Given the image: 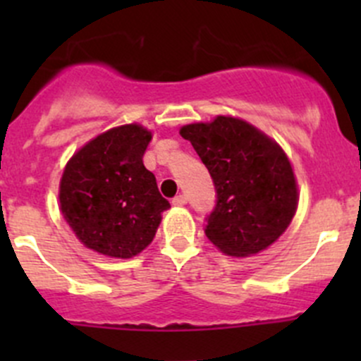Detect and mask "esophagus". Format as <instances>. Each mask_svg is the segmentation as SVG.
<instances>
[{
	"instance_id": "esophagus-1",
	"label": "esophagus",
	"mask_w": 361,
	"mask_h": 361,
	"mask_svg": "<svg viewBox=\"0 0 361 361\" xmlns=\"http://www.w3.org/2000/svg\"><path fill=\"white\" fill-rule=\"evenodd\" d=\"M187 195H183V194H180V195H176V197L173 199V204L174 206H185V204H187Z\"/></svg>"
}]
</instances>
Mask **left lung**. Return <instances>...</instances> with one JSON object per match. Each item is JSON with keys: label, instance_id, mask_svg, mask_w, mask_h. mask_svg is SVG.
I'll return each mask as SVG.
<instances>
[{"label": "left lung", "instance_id": "left-lung-1", "mask_svg": "<svg viewBox=\"0 0 361 361\" xmlns=\"http://www.w3.org/2000/svg\"><path fill=\"white\" fill-rule=\"evenodd\" d=\"M213 178L216 204L204 234L216 248L248 257L276 241L297 209V183L278 143L232 116L181 127Z\"/></svg>", "mask_w": 361, "mask_h": 361}]
</instances>
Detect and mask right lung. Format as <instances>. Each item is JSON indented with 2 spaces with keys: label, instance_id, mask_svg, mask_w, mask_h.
Returning <instances> with one entry per match:
<instances>
[{
  "label": "right lung",
  "instance_id": "right-lung-1",
  "mask_svg": "<svg viewBox=\"0 0 361 361\" xmlns=\"http://www.w3.org/2000/svg\"><path fill=\"white\" fill-rule=\"evenodd\" d=\"M150 140L152 134L136 123L115 127L68 162L61 180V211L87 248L130 258L154 241L160 214L171 204L143 164Z\"/></svg>",
  "mask_w": 361,
  "mask_h": 361
}]
</instances>
